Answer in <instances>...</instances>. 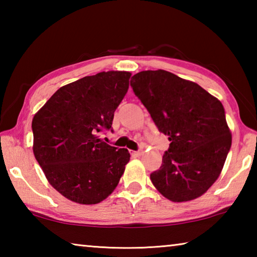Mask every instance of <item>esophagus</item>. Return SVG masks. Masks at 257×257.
<instances>
[{
	"label": "esophagus",
	"instance_id": "34e87169",
	"mask_svg": "<svg viewBox=\"0 0 257 257\" xmlns=\"http://www.w3.org/2000/svg\"><path fill=\"white\" fill-rule=\"evenodd\" d=\"M130 154L134 156H141L143 154V151H130Z\"/></svg>",
	"mask_w": 257,
	"mask_h": 257
}]
</instances>
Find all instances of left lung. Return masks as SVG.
I'll use <instances>...</instances> for the list:
<instances>
[{"label":"left lung","mask_w":257,"mask_h":257,"mask_svg":"<svg viewBox=\"0 0 257 257\" xmlns=\"http://www.w3.org/2000/svg\"><path fill=\"white\" fill-rule=\"evenodd\" d=\"M170 146L151 180L172 202L195 199L219 178L231 147L224 108L196 82L165 70L141 71L130 80Z\"/></svg>","instance_id":"left-lung-1"}]
</instances>
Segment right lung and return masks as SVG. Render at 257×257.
<instances>
[{"label": "right lung", "mask_w": 257, "mask_h": 257, "mask_svg": "<svg viewBox=\"0 0 257 257\" xmlns=\"http://www.w3.org/2000/svg\"><path fill=\"white\" fill-rule=\"evenodd\" d=\"M130 76L103 71L81 78L59 88L34 115L35 158L51 186L72 202H102L123 175L128 150L106 144L98 133L111 129Z\"/></svg>", "instance_id": "right-lung-1"}]
</instances>
